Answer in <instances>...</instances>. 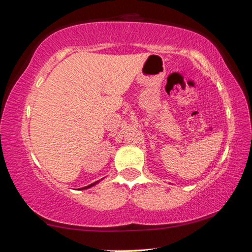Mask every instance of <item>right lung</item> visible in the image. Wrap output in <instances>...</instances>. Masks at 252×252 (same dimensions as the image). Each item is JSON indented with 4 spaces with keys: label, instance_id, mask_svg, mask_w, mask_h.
<instances>
[{
    "label": "right lung",
    "instance_id": "obj_1",
    "mask_svg": "<svg viewBox=\"0 0 252 252\" xmlns=\"http://www.w3.org/2000/svg\"><path fill=\"white\" fill-rule=\"evenodd\" d=\"M99 181H96V182H94V183H91V185H89V186H87V187H84V188H81V189H88V188H90V187H92V186H94L95 183H97Z\"/></svg>",
    "mask_w": 252,
    "mask_h": 252
}]
</instances>
